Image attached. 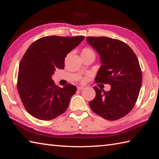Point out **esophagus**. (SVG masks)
Instances as JSON below:
<instances>
[{
	"instance_id": "esophagus-1",
	"label": "esophagus",
	"mask_w": 159,
	"mask_h": 159,
	"mask_svg": "<svg viewBox=\"0 0 159 159\" xmlns=\"http://www.w3.org/2000/svg\"><path fill=\"white\" fill-rule=\"evenodd\" d=\"M85 88L84 87H82V86H79V87H78V90H82L84 89Z\"/></svg>"
}]
</instances>
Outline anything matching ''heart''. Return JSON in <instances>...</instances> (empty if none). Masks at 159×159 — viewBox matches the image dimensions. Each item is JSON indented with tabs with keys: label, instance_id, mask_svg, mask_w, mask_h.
Listing matches in <instances>:
<instances>
[{
	"label": "heart",
	"instance_id": "heart-1",
	"mask_svg": "<svg viewBox=\"0 0 159 159\" xmlns=\"http://www.w3.org/2000/svg\"><path fill=\"white\" fill-rule=\"evenodd\" d=\"M94 54V53L91 49L87 48H84L82 50L81 54Z\"/></svg>",
	"mask_w": 159,
	"mask_h": 159
}]
</instances>
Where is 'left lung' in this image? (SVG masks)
Returning a JSON list of instances; mask_svg holds the SVG:
<instances>
[{
  "label": "left lung",
  "instance_id": "1",
  "mask_svg": "<svg viewBox=\"0 0 159 159\" xmlns=\"http://www.w3.org/2000/svg\"><path fill=\"white\" fill-rule=\"evenodd\" d=\"M86 39L99 54L102 64L95 81L111 85L108 91L95 86L96 95L89 106L110 121L122 118L134 107L141 89L142 71L137 57L131 48L119 40L92 36Z\"/></svg>",
  "mask_w": 159,
  "mask_h": 159
}]
</instances>
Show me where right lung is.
<instances>
[{
  "instance_id": "1",
  "label": "right lung",
  "mask_w": 159,
  "mask_h": 159,
  "mask_svg": "<svg viewBox=\"0 0 159 159\" xmlns=\"http://www.w3.org/2000/svg\"><path fill=\"white\" fill-rule=\"evenodd\" d=\"M84 36H46L33 42L19 65L17 88L27 111L35 118L49 121L64 113L77 91L68 84L60 88L52 76L64 68L67 54L84 39Z\"/></svg>"
}]
</instances>
